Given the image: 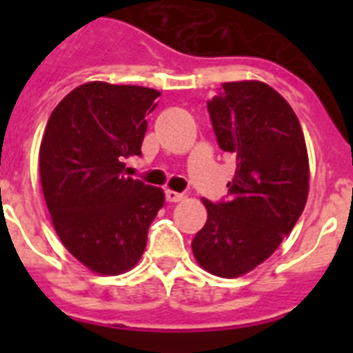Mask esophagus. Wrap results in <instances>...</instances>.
<instances>
[{
	"mask_svg": "<svg viewBox=\"0 0 353 353\" xmlns=\"http://www.w3.org/2000/svg\"><path fill=\"white\" fill-rule=\"evenodd\" d=\"M165 198H166V201H170V203H176V201H181L183 194L176 192V190H166Z\"/></svg>",
	"mask_w": 353,
	"mask_h": 353,
	"instance_id": "34e87169",
	"label": "esophagus"
}]
</instances>
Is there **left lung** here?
<instances>
[{"label": "left lung", "mask_w": 353, "mask_h": 353, "mask_svg": "<svg viewBox=\"0 0 353 353\" xmlns=\"http://www.w3.org/2000/svg\"><path fill=\"white\" fill-rule=\"evenodd\" d=\"M207 110L220 148L236 155V172L227 199H203L209 216L192 252L209 273L234 279L268 260L301 218L306 143L295 112L263 82H227Z\"/></svg>", "instance_id": "1"}]
</instances>
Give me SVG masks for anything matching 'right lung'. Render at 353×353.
<instances>
[{
  "instance_id": "1",
  "label": "right lung",
  "mask_w": 353,
  "mask_h": 353,
  "mask_svg": "<svg viewBox=\"0 0 353 353\" xmlns=\"http://www.w3.org/2000/svg\"><path fill=\"white\" fill-rule=\"evenodd\" d=\"M159 91L88 82L54 108L40 146V179L54 231L71 254L101 274L132 269L144 252L163 190L124 176L141 155Z\"/></svg>"
}]
</instances>
